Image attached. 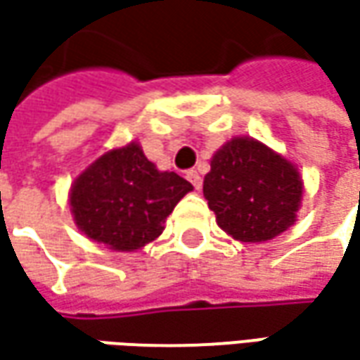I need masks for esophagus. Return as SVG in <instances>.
Segmentation results:
<instances>
[{
    "mask_svg": "<svg viewBox=\"0 0 360 360\" xmlns=\"http://www.w3.org/2000/svg\"><path fill=\"white\" fill-rule=\"evenodd\" d=\"M186 178L190 180V184H192V186L196 188V190H200V188H202V176H200V174L196 172V170H188Z\"/></svg>",
    "mask_w": 360,
    "mask_h": 360,
    "instance_id": "obj_1",
    "label": "esophagus"
}]
</instances>
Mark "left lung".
Wrapping results in <instances>:
<instances>
[{
	"instance_id": "left-lung-1",
	"label": "left lung",
	"mask_w": 360,
	"mask_h": 360,
	"mask_svg": "<svg viewBox=\"0 0 360 360\" xmlns=\"http://www.w3.org/2000/svg\"><path fill=\"white\" fill-rule=\"evenodd\" d=\"M204 198L216 224L238 242H266L297 222L304 182L283 154L250 136L220 146L204 176Z\"/></svg>"
}]
</instances>
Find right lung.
Segmentation results:
<instances>
[{"label":"right lung","instance_id":"add662e5","mask_svg":"<svg viewBox=\"0 0 360 360\" xmlns=\"http://www.w3.org/2000/svg\"><path fill=\"white\" fill-rule=\"evenodd\" d=\"M192 190L182 176L158 170L138 142L112 148L74 180L68 194L77 230L116 252H134L164 232L174 206Z\"/></svg>","mask_w":360,"mask_h":360}]
</instances>
